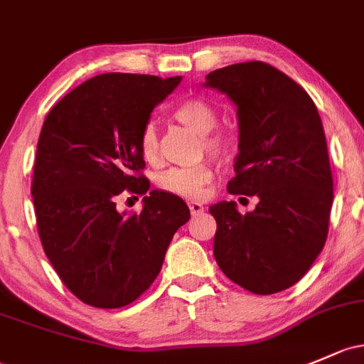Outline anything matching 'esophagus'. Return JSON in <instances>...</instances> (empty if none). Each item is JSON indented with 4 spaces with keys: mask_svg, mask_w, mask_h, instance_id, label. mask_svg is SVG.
I'll return each mask as SVG.
<instances>
[{
    "mask_svg": "<svg viewBox=\"0 0 364 364\" xmlns=\"http://www.w3.org/2000/svg\"><path fill=\"white\" fill-rule=\"evenodd\" d=\"M188 209H190V213L193 214V216H197V214L204 213V205H202L200 202H195V200L188 202Z\"/></svg>",
    "mask_w": 364,
    "mask_h": 364,
    "instance_id": "esophagus-1",
    "label": "esophagus"
}]
</instances>
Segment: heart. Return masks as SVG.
Here are the masks:
<instances>
[{
	"label": "heart",
	"mask_w": 364,
	"mask_h": 364,
	"mask_svg": "<svg viewBox=\"0 0 364 364\" xmlns=\"http://www.w3.org/2000/svg\"><path fill=\"white\" fill-rule=\"evenodd\" d=\"M174 118L202 136V146L209 155L221 156L228 155L233 146L230 134L223 131H213L218 124V113L209 101L202 97H190L183 101L174 109ZM141 156L148 164H156L160 159L159 134L153 124H146L139 136ZM214 179L213 166L209 162L197 164L192 167H171L160 172L155 183L162 192L178 195L185 198H198L204 193L205 186L211 185Z\"/></svg>",
	"instance_id": "heart-1"
}]
</instances>
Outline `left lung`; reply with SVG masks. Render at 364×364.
Returning a JSON list of instances; mask_svg holds the SVG:
<instances>
[{
    "instance_id": "8db88e82",
    "label": "left lung",
    "mask_w": 364,
    "mask_h": 364,
    "mask_svg": "<svg viewBox=\"0 0 364 364\" xmlns=\"http://www.w3.org/2000/svg\"><path fill=\"white\" fill-rule=\"evenodd\" d=\"M239 118V155L228 193L258 197L255 211L235 202L209 208L214 258L240 288L272 294L296 284L323 251L333 204L326 136L316 105L296 82L262 60L211 71Z\"/></svg>"
}]
</instances>
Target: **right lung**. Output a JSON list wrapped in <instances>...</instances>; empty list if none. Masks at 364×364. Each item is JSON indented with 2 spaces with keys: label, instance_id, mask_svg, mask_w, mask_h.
<instances>
[{
  "label": "right lung",
  "instance_id": "1",
  "mask_svg": "<svg viewBox=\"0 0 364 364\" xmlns=\"http://www.w3.org/2000/svg\"><path fill=\"white\" fill-rule=\"evenodd\" d=\"M179 82L106 73L64 95L43 122L31 185L38 233L60 281L92 307L139 298L190 220L181 198L150 190L141 174V131ZM124 189L145 195L139 215L117 213Z\"/></svg>",
  "mask_w": 364,
  "mask_h": 364
}]
</instances>
